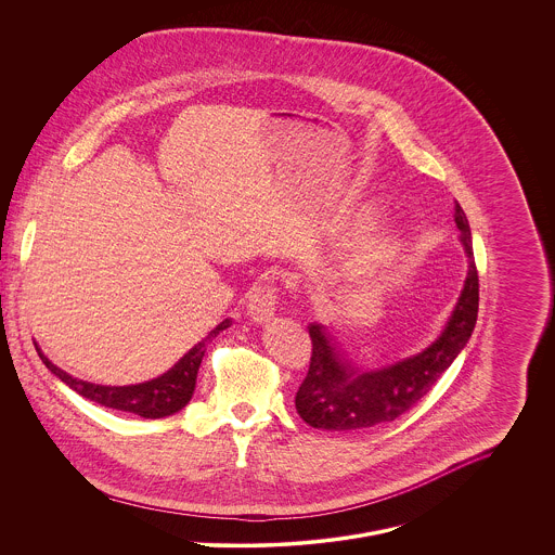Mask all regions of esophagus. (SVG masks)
Wrapping results in <instances>:
<instances>
[{"instance_id":"1","label":"esophagus","mask_w":555,"mask_h":555,"mask_svg":"<svg viewBox=\"0 0 555 555\" xmlns=\"http://www.w3.org/2000/svg\"><path fill=\"white\" fill-rule=\"evenodd\" d=\"M278 309V288L271 284L258 286L248 302V313L256 324H264L269 320H273Z\"/></svg>"}]
</instances>
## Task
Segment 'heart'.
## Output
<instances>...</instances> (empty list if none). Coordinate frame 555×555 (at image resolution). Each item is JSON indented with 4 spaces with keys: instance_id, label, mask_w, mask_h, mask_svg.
Here are the masks:
<instances>
[{
    "instance_id": "1",
    "label": "heart",
    "mask_w": 555,
    "mask_h": 555,
    "mask_svg": "<svg viewBox=\"0 0 555 555\" xmlns=\"http://www.w3.org/2000/svg\"><path fill=\"white\" fill-rule=\"evenodd\" d=\"M397 253V240L382 235V237H373L366 244H362L358 248V253L353 254L352 267L358 273H375L377 269H382L392 256Z\"/></svg>"
}]
</instances>
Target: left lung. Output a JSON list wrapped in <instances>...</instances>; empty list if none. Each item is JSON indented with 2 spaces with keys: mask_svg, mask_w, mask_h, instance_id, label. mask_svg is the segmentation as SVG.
I'll list each match as a JSON object with an SVG mask.
<instances>
[{
  "mask_svg": "<svg viewBox=\"0 0 555 555\" xmlns=\"http://www.w3.org/2000/svg\"><path fill=\"white\" fill-rule=\"evenodd\" d=\"M455 227L468 256V273L443 333L426 350L392 364L364 369L337 352L324 324L311 322V358L295 406L313 428L364 430L395 422L420 403L468 344L479 309V275L473 256L470 227L455 202Z\"/></svg>",
  "mask_w": 555,
  "mask_h": 555,
  "instance_id": "1",
  "label": "left lung"
}]
</instances>
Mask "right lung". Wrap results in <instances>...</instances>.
Returning a JSON list of instances; mask_svg holds the SVG:
<instances>
[{"instance_id": "right-lung-1", "label": "right lung", "mask_w": 555, "mask_h": 555, "mask_svg": "<svg viewBox=\"0 0 555 555\" xmlns=\"http://www.w3.org/2000/svg\"><path fill=\"white\" fill-rule=\"evenodd\" d=\"M231 322H233L231 318L222 320L214 331H209V335L203 341L184 353L167 373L154 377L151 382L135 384V386H100V384H91L85 379H76V377L67 375L65 371H61L56 364H52L51 360L40 352V348H36V350L40 353L42 362L47 364V369L54 373L63 384H67L74 392H78L80 397H85L93 403L109 406V409L135 413L146 420H156V417H167V415L178 413L193 399L195 384H197V371H199L203 356H205V346L220 331L229 328Z\"/></svg>"}]
</instances>
